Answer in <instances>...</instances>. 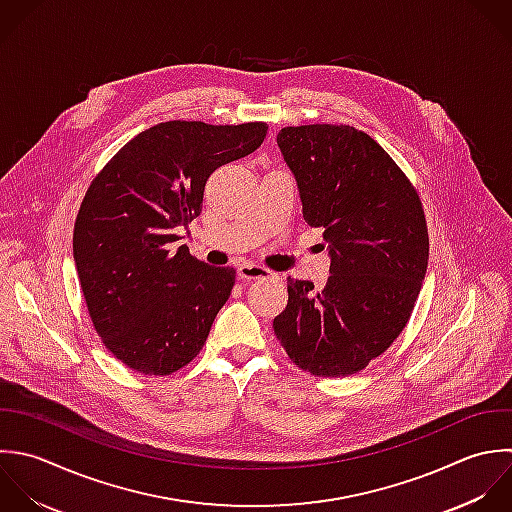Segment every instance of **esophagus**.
Returning <instances> with one entry per match:
<instances>
[{
  "label": "esophagus",
  "mask_w": 512,
  "mask_h": 512,
  "mask_svg": "<svg viewBox=\"0 0 512 512\" xmlns=\"http://www.w3.org/2000/svg\"><path fill=\"white\" fill-rule=\"evenodd\" d=\"M237 275L239 279L245 281H253V279H263V277H271L273 273L261 265H253V263H243L237 267Z\"/></svg>",
  "instance_id": "obj_1"
}]
</instances>
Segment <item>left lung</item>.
Listing matches in <instances>:
<instances>
[{
	"label": "left lung",
	"mask_w": 512,
	"mask_h": 512,
	"mask_svg": "<svg viewBox=\"0 0 512 512\" xmlns=\"http://www.w3.org/2000/svg\"><path fill=\"white\" fill-rule=\"evenodd\" d=\"M277 145L303 219L323 229L331 275L321 291L289 277L273 329L303 371L349 377L385 353L413 313L429 263L425 211L391 155L355 127H283Z\"/></svg>",
	"instance_id": "obj_1"
}]
</instances>
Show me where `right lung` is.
I'll return each mask as SVG.
<instances>
[{"label":"right lung","mask_w":512,"mask_h":512,"mask_svg":"<svg viewBox=\"0 0 512 512\" xmlns=\"http://www.w3.org/2000/svg\"><path fill=\"white\" fill-rule=\"evenodd\" d=\"M267 123L165 121L129 143L91 181L73 229V259L103 345L129 369L171 375L203 349L235 285L177 231L199 213L209 175L253 153Z\"/></svg>","instance_id":"add662e5"}]
</instances>
